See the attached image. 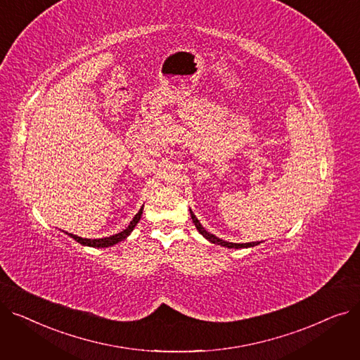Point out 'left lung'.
<instances>
[{
    "label": "left lung",
    "instance_id": "left-lung-1",
    "mask_svg": "<svg viewBox=\"0 0 360 360\" xmlns=\"http://www.w3.org/2000/svg\"><path fill=\"white\" fill-rule=\"evenodd\" d=\"M190 213H191V219H193V221H194V224H195V228H197V231L205 238V239H209L212 243H217V245H221V247H226V248H235V250H238V248H248V247H255V245H258L259 242H250V243H232V242H226V240H223V239H219L217 236H214V235H212V233H209L207 232L202 226H201V223L198 221V219L195 217V214L190 210Z\"/></svg>",
    "mask_w": 360,
    "mask_h": 360
}]
</instances>
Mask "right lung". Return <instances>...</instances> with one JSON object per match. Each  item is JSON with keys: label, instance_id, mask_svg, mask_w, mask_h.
I'll list each match as a JSON object with an SVG mask.
<instances>
[{"label": "right lung", "instance_id": "1", "mask_svg": "<svg viewBox=\"0 0 360 360\" xmlns=\"http://www.w3.org/2000/svg\"><path fill=\"white\" fill-rule=\"evenodd\" d=\"M141 214H143V207L140 209V212L134 216V219L131 220V223L128 224V228L124 229L122 232L117 233V235H112V236H108V238H102V239H86V238H80L77 235H72V233H68L72 239L77 240L79 243L82 245H87V247H94V248H105V247H112V245H115L121 240H124L131 232L132 229L136 228V224L140 221L141 219Z\"/></svg>", "mask_w": 360, "mask_h": 360}]
</instances>
